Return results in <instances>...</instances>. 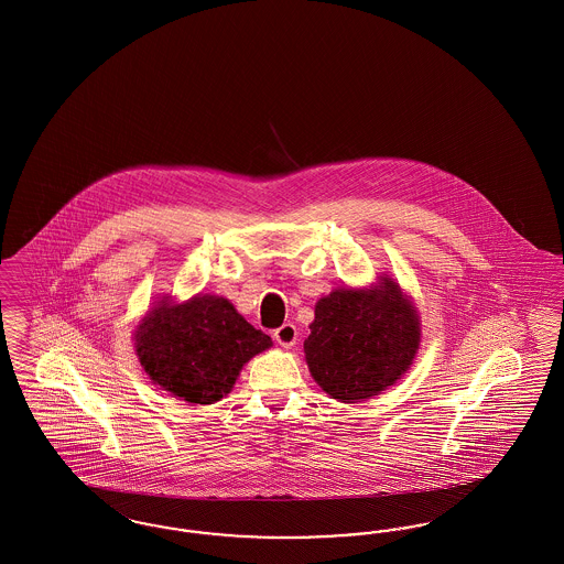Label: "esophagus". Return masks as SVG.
I'll return each mask as SVG.
<instances>
[{"label": "esophagus", "mask_w": 564, "mask_h": 564, "mask_svg": "<svg viewBox=\"0 0 564 564\" xmlns=\"http://www.w3.org/2000/svg\"><path fill=\"white\" fill-rule=\"evenodd\" d=\"M274 340L285 349L294 347L295 340H297V329H295L294 323H283L279 329H274Z\"/></svg>", "instance_id": "1"}]
</instances>
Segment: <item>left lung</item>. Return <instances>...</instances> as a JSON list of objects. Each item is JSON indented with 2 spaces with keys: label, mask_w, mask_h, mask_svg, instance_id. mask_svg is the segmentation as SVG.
Segmentation results:
<instances>
[{
  "label": "left lung",
  "mask_w": 564,
  "mask_h": 564,
  "mask_svg": "<svg viewBox=\"0 0 564 564\" xmlns=\"http://www.w3.org/2000/svg\"><path fill=\"white\" fill-rule=\"evenodd\" d=\"M304 340L311 376L338 402H366L402 378L421 347V317L391 274L338 288L315 304Z\"/></svg>",
  "instance_id": "obj_1"
}]
</instances>
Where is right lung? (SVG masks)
<instances>
[{"label": "right lung", "instance_id": "1", "mask_svg": "<svg viewBox=\"0 0 564 564\" xmlns=\"http://www.w3.org/2000/svg\"><path fill=\"white\" fill-rule=\"evenodd\" d=\"M134 352L154 384L192 405L224 400L242 366L272 347L228 297L162 295L134 327Z\"/></svg>", "mask_w": 564, "mask_h": 564}]
</instances>
